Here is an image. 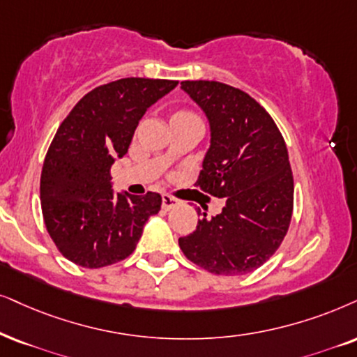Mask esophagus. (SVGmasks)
Segmentation results:
<instances>
[{"instance_id":"obj_1","label":"esophagus","mask_w":357,"mask_h":357,"mask_svg":"<svg viewBox=\"0 0 357 357\" xmlns=\"http://www.w3.org/2000/svg\"><path fill=\"white\" fill-rule=\"evenodd\" d=\"M161 199H163V204H161V206H163L165 211L173 209V207L179 204V199H176V197L169 196V194H163V197H161Z\"/></svg>"}]
</instances>
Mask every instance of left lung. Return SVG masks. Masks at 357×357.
I'll return each mask as SVG.
<instances>
[{"instance_id": "left-lung-1", "label": "left lung", "mask_w": 357, "mask_h": 357, "mask_svg": "<svg viewBox=\"0 0 357 357\" xmlns=\"http://www.w3.org/2000/svg\"><path fill=\"white\" fill-rule=\"evenodd\" d=\"M181 89L211 128L196 186L224 197L225 206L214 218L197 211L202 218L196 231L179 237V247L211 273L254 272L290 227L293 174L285 139L268 112L241 89L214 80H184Z\"/></svg>"}]
</instances>
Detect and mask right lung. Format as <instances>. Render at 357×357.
Returning a JSON list of instances; mask_svg holds the SVG:
<instances>
[{"instance_id": "obj_1", "label": "right lung", "mask_w": 357, "mask_h": 357, "mask_svg": "<svg viewBox=\"0 0 357 357\" xmlns=\"http://www.w3.org/2000/svg\"><path fill=\"white\" fill-rule=\"evenodd\" d=\"M178 82L128 77L90 90L57 128L40 173L44 224L67 260L85 268L116 264L161 209V196L115 194L110 168L123 158L138 121Z\"/></svg>"}]
</instances>
